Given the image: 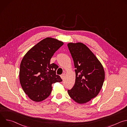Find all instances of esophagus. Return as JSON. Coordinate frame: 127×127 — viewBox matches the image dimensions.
Returning a JSON list of instances; mask_svg holds the SVG:
<instances>
[{
    "mask_svg": "<svg viewBox=\"0 0 127 127\" xmlns=\"http://www.w3.org/2000/svg\"><path fill=\"white\" fill-rule=\"evenodd\" d=\"M65 77V73H63V74H62L61 75V78H62V79H63Z\"/></svg>",
    "mask_w": 127,
    "mask_h": 127,
    "instance_id": "1",
    "label": "esophagus"
}]
</instances>
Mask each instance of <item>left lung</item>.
Instances as JSON below:
<instances>
[{"mask_svg": "<svg viewBox=\"0 0 127 127\" xmlns=\"http://www.w3.org/2000/svg\"><path fill=\"white\" fill-rule=\"evenodd\" d=\"M75 68V82L68 93L82 104L96 96L102 86L105 74L103 66L94 54L82 43L67 45Z\"/></svg>", "mask_w": 127, "mask_h": 127, "instance_id": "obj_1", "label": "left lung"}]
</instances>
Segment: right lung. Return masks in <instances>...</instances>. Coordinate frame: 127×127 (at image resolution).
<instances>
[{
  "label": "right lung",
  "mask_w": 127,
  "mask_h": 127,
  "mask_svg": "<svg viewBox=\"0 0 127 127\" xmlns=\"http://www.w3.org/2000/svg\"><path fill=\"white\" fill-rule=\"evenodd\" d=\"M63 44L57 39L46 38L32 48L22 59L20 83L32 100L39 102L45 99L51 94L52 84L62 81L56 73L58 66L50 64V60Z\"/></svg>",
  "instance_id": "add662e5"
}]
</instances>
